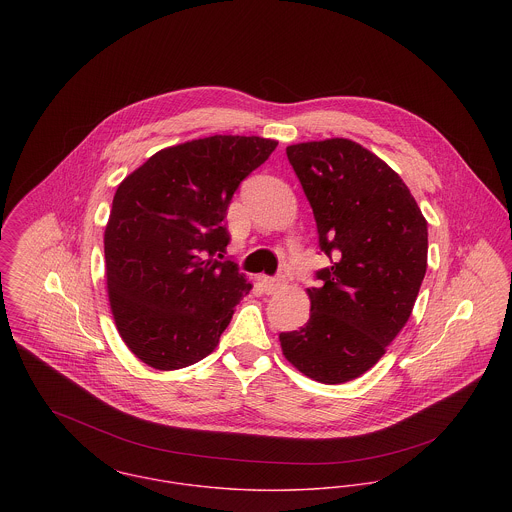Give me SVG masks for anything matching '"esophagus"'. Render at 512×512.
<instances>
[{
	"label": "esophagus",
	"mask_w": 512,
	"mask_h": 512,
	"mask_svg": "<svg viewBox=\"0 0 512 512\" xmlns=\"http://www.w3.org/2000/svg\"><path fill=\"white\" fill-rule=\"evenodd\" d=\"M260 284H262L264 292L268 293V295H272V293H278L280 290H284L286 280H284V278H268V276H262V278H260Z\"/></svg>",
	"instance_id": "1"
}]
</instances>
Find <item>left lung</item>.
<instances>
[{
  "label": "left lung",
  "instance_id": "obj_1",
  "mask_svg": "<svg viewBox=\"0 0 512 512\" xmlns=\"http://www.w3.org/2000/svg\"><path fill=\"white\" fill-rule=\"evenodd\" d=\"M335 262L307 290L309 319L280 333L305 376L343 384L376 365L408 323L428 268V220L400 175L366 147L331 138L286 147Z\"/></svg>",
  "mask_w": 512,
  "mask_h": 512
}]
</instances>
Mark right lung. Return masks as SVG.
<instances>
[{"label": "right lung", "mask_w": 512, "mask_h": 512, "mask_svg": "<svg viewBox=\"0 0 512 512\" xmlns=\"http://www.w3.org/2000/svg\"><path fill=\"white\" fill-rule=\"evenodd\" d=\"M258 136L165 147L116 189L104 230L116 329L147 366L177 370L211 355L252 290L224 258L226 209L240 181L276 149Z\"/></svg>", "instance_id": "add662e5"}]
</instances>
